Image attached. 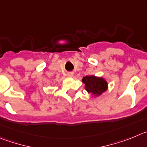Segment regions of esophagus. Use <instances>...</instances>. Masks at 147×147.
<instances>
[{
    "instance_id": "1",
    "label": "esophagus",
    "mask_w": 147,
    "mask_h": 147,
    "mask_svg": "<svg viewBox=\"0 0 147 147\" xmlns=\"http://www.w3.org/2000/svg\"><path fill=\"white\" fill-rule=\"evenodd\" d=\"M67 75H68L69 77H70V78H72V77L73 76V72H68V73H67Z\"/></svg>"
}]
</instances>
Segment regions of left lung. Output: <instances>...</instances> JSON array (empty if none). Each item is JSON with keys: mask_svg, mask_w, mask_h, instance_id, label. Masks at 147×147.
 <instances>
[{"mask_svg": "<svg viewBox=\"0 0 147 147\" xmlns=\"http://www.w3.org/2000/svg\"><path fill=\"white\" fill-rule=\"evenodd\" d=\"M82 80L85 83V88L88 93L99 95L108 88V84L104 79L96 78L94 75L84 77Z\"/></svg>", "mask_w": 147, "mask_h": 147, "instance_id": "1", "label": "left lung"}]
</instances>
